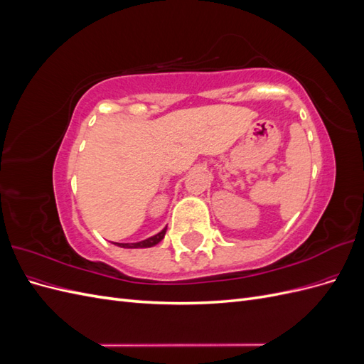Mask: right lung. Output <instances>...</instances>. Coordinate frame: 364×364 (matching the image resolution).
<instances>
[{"label": "right lung", "mask_w": 364, "mask_h": 364, "mask_svg": "<svg viewBox=\"0 0 364 364\" xmlns=\"http://www.w3.org/2000/svg\"><path fill=\"white\" fill-rule=\"evenodd\" d=\"M165 230H167V228H164L161 232H158L156 235H153V237H149V238H146V240H142V241H138V243H114V245H117V246H119V247H124V249H142V247H151V246H156L159 241L164 238V235H165Z\"/></svg>", "instance_id": "right-lung-1"}]
</instances>
